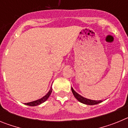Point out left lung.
<instances>
[{
  "label": "left lung",
  "instance_id": "left-lung-1",
  "mask_svg": "<svg viewBox=\"0 0 128 128\" xmlns=\"http://www.w3.org/2000/svg\"><path fill=\"white\" fill-rule=\"evenodd\" d=\"M72 89V92L73 94H74V97L76 98V99H78L80 102L81 103H83L84 104L87 105H95V104H98L100 103V102H102L103 100H91V99H87V98H84L81 96V95H80L79 94H78L75 90L73 89V88H71Z\"/></svg>",
  "mask_w": 128,
  "mask_h": 128
}]
</instances>
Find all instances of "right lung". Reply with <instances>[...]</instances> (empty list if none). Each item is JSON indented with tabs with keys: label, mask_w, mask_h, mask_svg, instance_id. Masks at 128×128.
<instances>
[{
	"label": "right lung",
	"mask_w": 128,
	"mask_h": 128,
	"mask_svg": "<svg viewBox=\"0 0 128 128\" xmlns=\"http://www.w3.org/2000/svg\"><path fill=\"white\" fill-rule=\"evenodd\" d=\"M51 92H52V87L50 88V90L48 92V93H47L46 96H44L43 98H42L41 99H38V100H34V101H32V102H28V103H25V104L28 105V106H38V105L41 104L42 103H43V102H44L45 101H46V100H47L48 97L50 96Z\"/></svg>",
	"instance_id": "1"
}]
</instances>
